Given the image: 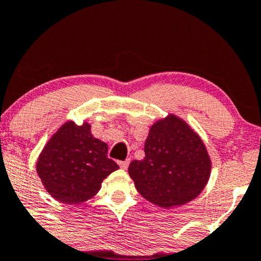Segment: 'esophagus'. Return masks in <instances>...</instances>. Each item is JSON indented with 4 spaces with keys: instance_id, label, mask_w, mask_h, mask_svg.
I'll use <instances>...</instances> for the list:
<instances>
[{
    "instance_id": "obj_1",
    "label": "esophagus",
    "mask_w": 261,
    "mask_h": 261,
    "mask_svg": "<svg viewBox=\"0 0 261 261\" xmlns=\"http://www.w3.org/2000/svg\"><path fill=\"white\" fill-rule=\"evenodd\" d=\"M128 163H130V161H124V162H119V166H120L121 169H127L128 166Z\"/></svg>"
}]
</instances>
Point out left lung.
<instances>
[{
    "label": "left lung",
    "instance_id": "1",
    "mask_svg": "<svg viewBox=\"0 0 261 261\" xmlns=\"http://www.w3.org/2000/svg\"><path fill=\"white\" fill-rule=\"evenodd\" d=\"M143 161L128 165V175L144 199L163 209L185 205L208 184L212 161L203 140L175 114L149 127Z\"/></svg>",
    "mask_w": 261,
    "mask_h": 261
}]
</instances>
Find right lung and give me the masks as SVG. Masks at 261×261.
Returning a JSON list of instances; mask_svg holds the SVG:
<instances>
[{
    "instance_id": "right-lung-1",
    "label": "right lung",
    "mask_w": 261,
    "mask_h": 261,
    "mask_svg": "<svg viewBox=\"0 0 261 261\" xmlns=\"http://www.w3.org/2000/svg\"><path fill=\"white\" fill-rule=\"evenodd\" d=\"M108 146L91 134V124L65 121L47 141L36 162V172L52 198L81 204L93 198L117 163L107 156Z\"/></svg>"
}]
</instances>
